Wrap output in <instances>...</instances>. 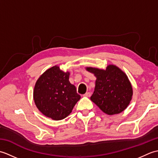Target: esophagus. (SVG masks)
Segmentation results:
<instances>
[{
  "label": "esophagus",
  "mask_w": 158,
  "mask_h": 158,
  "mask_svg": "<svg viewBox=\"0 0 158 158\" xmlns=\"http://www.w3.org/2000/svg\"><path fill=\"white\" fill-rule=\"evenodd\" d=\"M83 96H85V97H89L90 96H91V93H90V92H86Z\"/></svg>",
  "instance_id": "obj_1"
}]
</instances>
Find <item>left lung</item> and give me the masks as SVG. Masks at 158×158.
Returning <instances> with one entry per match:
<instances>
[{
    "instance_id": "1",
    "label": "left lung",
    "mask_w": 158,
    "mask_h": 158,
    "mask_svg": "<svg viewBox=\"0 0 158 158\" xmlns=\"http://www.w3.org/2000/svg\"><path fill=\"white\" fill-rule=\"evenodd\" d=\"M87 70L96 77L91 100L108 115L122 112L128 106L132 96V88L127 75L118 67L109 65L106 70L92 67Z\"/></svg>"
}]
</instances>
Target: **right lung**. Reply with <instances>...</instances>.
I'll return each mask as SVG.
<instances>
[{
	"label": "right lung",
	"instance_id": "1",
	"mask_svg": "<svg viewBox=\"0 0 158 158\" xmlns=\"http://www.w3.org/2000/svg\"><path fill=\"white\" fill-rule=\"evenodd\" d=\"M69 75L55 66L36 82L33 92L35 105L43 115L53 120L64 119L81 98L75 86L69 82Z\"/></svg>",
	"mask_w": 158,
	"mask_h": 158
}]
</instances>
